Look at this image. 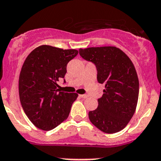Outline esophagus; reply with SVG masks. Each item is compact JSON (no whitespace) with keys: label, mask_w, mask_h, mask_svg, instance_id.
Instances as JSON below:
<instances>
[{"label":"esophagus","mask_w":161,"mask_h":161,"mask_svg":"<svg viewBox=\"0 0 161 161\" xmlns=\"http://www.w3.org/2000/svg\"><path fill=\"white\" fill-rule=\"evenodd\" d=\"M79 96L82 98H87V95H80Z\"/></svg>","instance_id":"obj_1"}]
</instances>
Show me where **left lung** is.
<instances>
[{
  "label": "left lung",
  "mask_w": 161,
  "mask_h": 161,
  "mask_svg": "<svg viewBox=\"0 0 161 161\" xmlns=\"http://www.w3.org/2000/svg\"><path fill=\"white\" fill-rule=\"evenodd\" d=\"M79 53L95 65L97 80L105 84L98 108L88 113L89 120L107 134L121 131L134 115L138 103L139 83L134 64L123 51L113 46L80 48Z\"/></svg>",
  "instance_id": "1"
}]
</instances>
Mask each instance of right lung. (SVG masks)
Listing matches in <instances>:
<instances>
[{"label": "right lung", "mask_w": 161, "mask_h": 161, "mask_svg": "<svg viewBox=\"0 0 161 161\" xmlns=\"http://www.w3.org/2000/svg\"><path fill=\"white\" fill-rule=\"evenodd\" d=\"M77 54L76 49L44 44L26 57L19 79L20 103L27 117L39 129L50 131L69 116L78 95L58 91L57 81L64 78L67 63Z\"/></svg>", "instance_id": "obj_1"}]
</instances>
